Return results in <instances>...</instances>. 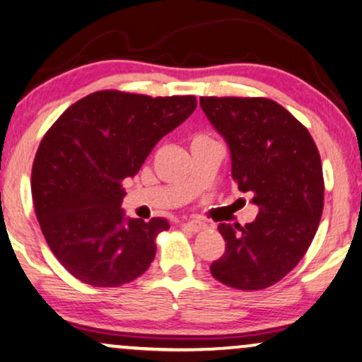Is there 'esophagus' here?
<instances>
[{
	"mask_svg": "<svg viewBox=\"0 0 362 362\" xmlns=\"http://www.w3.org/2000/svg\"><path fill=\"white\" fill-rule=\"evenodd\" d=\"M184 228L190 233H200L202 229H206V226L202 223H197V221H189V223H184Z\"/></svg>",
	"mask_w": 362,
	"mask_h": 362,
	"instance_id": "esophagus-1",
	"label": "esophagus"
}]
</instances>
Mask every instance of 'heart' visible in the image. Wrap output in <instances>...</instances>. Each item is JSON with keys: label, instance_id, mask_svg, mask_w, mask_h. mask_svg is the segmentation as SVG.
I'll return each instance as SVG.
<instances>
[{"label": "heart", "instance_id": "b5f03b06", "mask_svg": "<svg viewBox=\"0 0 362 362\" xmlns=\"http://www.w3.org/2000/svg\"><path fill=\"white\" fill-rule=\"evenodd\" d=\"M206 139H211L207 136V134H195L194 139H192V145L194 143H199V141H206Z\"/></svg>", "mask_w": 362, "mask_h": 362}]
</instances>
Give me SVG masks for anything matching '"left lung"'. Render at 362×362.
<instances>
[{
	"label": "left lung",
	"instance_id": "8db88e82",
	"mask_svg": "<svg viewBox=\"0 0 362 362\" xmlns=\"http://www.w3.org/2000/svg\"><path fill=\"white\" fill-rule=\"evenodd\" d=\"M200 106L228 141L233 180L259 209L251 224H219L226 252L211 273L230 288H268L297 267L319 228V150L305 126L272 99L209 95Z\"/></svg>",
	"mask_w": 362,
	"mask_h": 362
}]
</instances>
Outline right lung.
<instances>
[{"label": "right lung", "instance_id": "add662e5", "mask_svg": "<svg viewBox=\"0 0 362 362\" xmlns=\"http://www.w3.org/2000/svg\"><path fill=\"white\" fill-rule=\"evenodd\" d=\"M195 107V95L98 90L45 133L32 167L35 214L55 258L77 280L115 288L150 267L155 239L170 224L162 217L124 219L123 180Z\"/></svg>", "mask_w": 362, "mask_h": 362}]
</instances>
